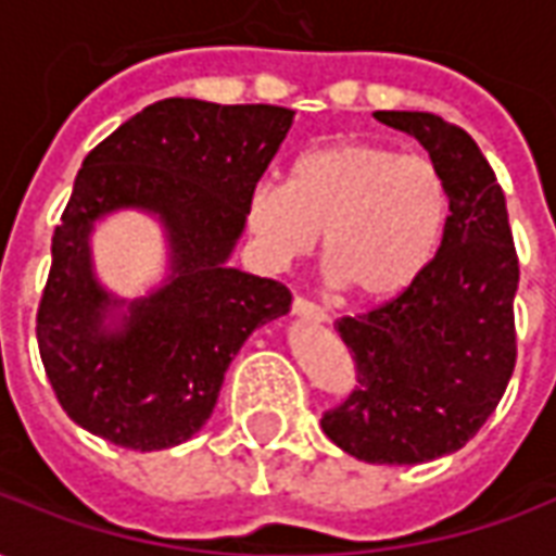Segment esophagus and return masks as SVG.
Here are the masks:
<instances>
[{"label":"esophagus","instance_id":"1","mask_svg":"<svg viewBox=\"0 0 556 556\" xmlns=\"http://www.w3.org/2000/svg\"><path fill=\"white\" fill-rule=\"evenodd\" d=\"M291 309H294V315H301V318H309V321H318V325H325V321H330V315H327V309H321L318 303L306 301V298H294V303H291Z\"/></svg>","mask_w":556,"mask_h":556}]
</instances>
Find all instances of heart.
I'll list each match as a JSON object with an SVG mask.
<instances>
[{"label":"heart","instance_id":"heart-1","mask_svg":"<svg viewBox=\"0 0 556 556\" xmlns=\"http://www.w3.org/2000/svg\"><path fill=\"white\" fill-rule=\"evenodd\" d=\"M450 184L431 157L342 139L303 151L289 184L258 181L247 195V229L267 267L309 255L321 238L330 277L357 301H393L441 250Z\"/></svg>","mask_w":556,"mask_h":556}]
</instances>
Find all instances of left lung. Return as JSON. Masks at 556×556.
<instances>
[{
  "instance_id": "8db88e82",
  "label": "left lung",
  "mask_w": 556,
  "mask_h": 556,
  "mask_svg": "<svg viewBox=\"0 0 556 556\" xmlns=\"http://www.w3.org/2000/svg\"><path fill=\"white\" fill-rule=\"evenodd\" d=\"M375 118L417 139L441 166L450 223L405 294L337 321L357 384L321 429L369 465H422L462 450L513 378L518 255L501 184L462 127L431 113L381 110Z\"/></svg>"
}]
</instances>
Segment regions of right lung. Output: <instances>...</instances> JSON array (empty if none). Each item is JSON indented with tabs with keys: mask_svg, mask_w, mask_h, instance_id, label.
<instances>
[{
	"mask_svg": "<svg viewBox=\"0 0 556 556\" xmlns=\"http://www.w3.org/2000/svg\"><path fill=\"white\" fill-rule=\"evenodd\" d=\"M291 122L294 110L270 103L166 98L83 160L38 309L43 369L77 426L139 453L190 441L250 333L289 313L286 286L229 258ZM118 210L154 216L167 238V279L142 299L93 274L90 231Z\"/></svg>",
	"mask_w": 556,
	"mask_h": 556,
	"instance_id": "right-lung-1",
	"label": "right lung"
}]
</instances>
